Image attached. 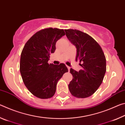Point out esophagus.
Here are the masks:
<instances>
[{
    "label": "esophagus",
    "instance_id": "obj_1",
    "mask_svg": "<svg viewBox=\"0 0 125 125\" xmlns=\"http://www.w3.org/2000/svg\"><path fill=\"white\" fill-rule=\"evenodd\" d=\"M67 68H68V71H70L71 67H69V66H68V65H67Z\"/></svg>",
    "mask_w": 125,
    "mask_h": 125
}]
</instances>
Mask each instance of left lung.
I'll use <instances>...</instances> for the list:
<instances>
[{"label":"left lung","mask_w":125,"mask_h":125,"mask_svg":"<svg viewBox=\"0 0 125 125\" xmlns=\"http://www.w3.org/2000/svg\"><path fill=\"white\" fill-rule=\"evenodd\" d=\"M66 36L77 48L75 60L80 61L82 69L77 72L72 68L69 92L78 98H85L96 92L102 83L106 71V58L99 43L87 33L77 30H64Z\"/></svg>","instance_id":"left-lung-1"}]
</instances>
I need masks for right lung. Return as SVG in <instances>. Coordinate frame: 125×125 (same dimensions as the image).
Wrapping results in <instances>:
<instances>
[{
  "mask_svg": "<svg viewBox=\"0 0 125 125\" xmlns=\"http://www.w3.org/2000/svg\"><path fill=\"white\" fill-rule=\"evenodd\" d=\"M64 30L52 27L35 33L25 43L21 54L20 71L30 92L40 99L54 95L57 82L68 68L63 63L48 64L50 54L56 50V42L65 35Z\"/></svg>",
  "mask_w": 125,
  "mask_h": 125,
  "instance_id": "obj_1",
  "label": "right lung"
}]
</instances>
